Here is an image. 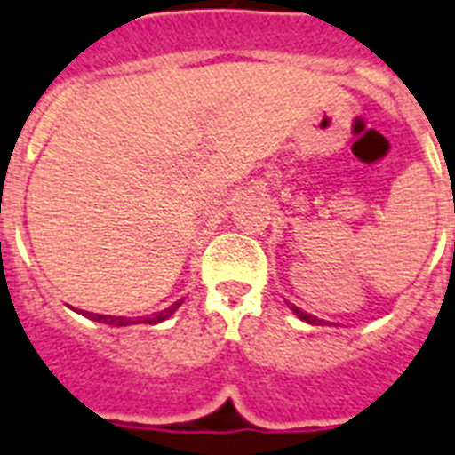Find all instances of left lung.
Returning a JSON list of instances; mask_svg holds the SVG:
<instances>
[{"label": "left lung", "mask_w": 455, "mask_h": 455, "mask_svg": "<svg viewBox=\"0 0 455 455\" xmlns=\"http://www.w3.org/2000/svg\"><path fill=\"white\" fill-rule=\"evenodd\" d=\"M291 310L296 312L298 317L303 319V322H307V324H322V319H317V317H312V315H307V312H303V310H298V307H293V305H291Z\"/></svg>", "instance_id": "8db88e82"}]
</instances>
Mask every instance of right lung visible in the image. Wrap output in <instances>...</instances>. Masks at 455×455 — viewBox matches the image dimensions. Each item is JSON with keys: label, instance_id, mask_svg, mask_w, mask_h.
<instances>
[{"label": "right lung", "instance_id": "add662e5", "mask_svg": "<svg viewBox=\"0 0 455 455\" xmlns=\"http://www.w3.org/2000/svg\"><path fill=\"white\" fill-rule=\"evenodd\" d=\"M180 303L183 300H178V303H173L171 307H166V310L157 312V315H150V317H143L138 319L140 324H159V322H164V319H169L173 312L180 307ZM89 319H96V322H105V324H112V326H126V324H138V322H133V319H126V317H110V315H93V312H84Z\"/></svg>", "mask_w": 455, "mask_h": 455}]
</instances>
